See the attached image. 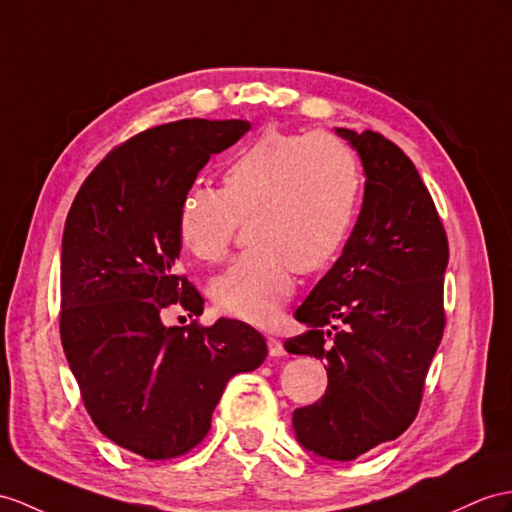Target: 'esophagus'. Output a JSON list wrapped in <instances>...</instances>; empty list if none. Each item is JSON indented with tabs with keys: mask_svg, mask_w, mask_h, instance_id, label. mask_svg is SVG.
Returning a JSON list of instances; mask_svg holds the SVG:
<instances>
[{
	"mask_svg": "<svg viewBox=\"0 0 512 512\" xmlns=\"http://www.w3.org/2000/svg\"><path fill=\"white\" fill-rule=\"evenodd\" d=\"M267 347H269V356H273V358L284 356V345H282V341L273 339V336H269V339H267Z\"/></svg>",
	"mask_w": 512,
	"mask_h": 512,
	"instance_id": "obj_1",
	"label": "esophagus"
}]
</instances>
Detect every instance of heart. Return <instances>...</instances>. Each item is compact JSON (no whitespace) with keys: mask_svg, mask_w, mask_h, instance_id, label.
<instances>
[{"mask_svg":"<svg viewBox=\"0 0 512 512\" xmlns=\"http://www.w3.org/2000/svg\"><path fill=\"white\" fill-rule=\"evenodd\" d=\"M223 186L193 184L178 213L182 245L199 260L228 254L241 221L254 243L210 286L223 315L269 326L295 291V267L313 271L345 243L358 208L360 169L326 132L269 128L223 167Z\"/></svg>","mask_w":512,"mask_h":512,"instance_id":"b5f03b06","label":"heart"}]
</instances>
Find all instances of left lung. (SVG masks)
Instances as JSON below:
<instances>
[{
  "label": "left lung",
  "instance_id": "obj_1",
  "mask_svg": "<svg viewBox=\"0 0 512 512\" xmlns=\"http://www.w3.org/2000/svg\"><path fill=\"white\" fill-rule=\"evenodd\" d=\"M336 132L363 160V208L341 258L295 310L310 330L284 347L328 363L326 393L293 413L297 441L354 460L417 417L445 330L450 247L413 160L378 132Z\"/></svg>",
  "mask_w": 512,
  "mask_h": 512
}]
</instances>
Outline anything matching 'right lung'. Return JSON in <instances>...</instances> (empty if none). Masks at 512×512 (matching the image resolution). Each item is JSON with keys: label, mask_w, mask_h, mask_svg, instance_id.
Returning a JSON list of instances; mask_svg holds the SVG:
<instances>
[{"label": "right lung", "mask_w": 512, "mask_h": 512, "mask_svg": "<svg viewBox=\"0 0 512 512\" xmlns=\"http://www.w3.org/2000/svg\"><path fill=\"white\" fill-rule=\"evenodd\" d=\"M247 130L241 119H184L136 134L91 171L67 215L62 350L99 432L147 460L202 443L228 380L267 358L263 334L243 321L162 323L173 306L202 315V295L176 271L180 202Z\"/></svg>", "instance_id": "right-lung-1"}]
</instances>
